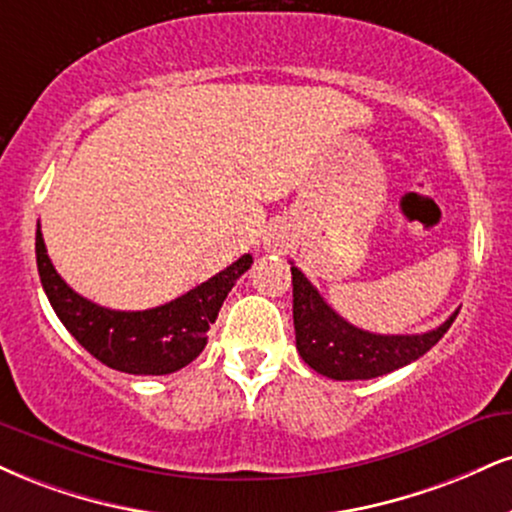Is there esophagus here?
<instances>
[{"mask_svg": "<svg viewBox=\"0 0 512 512\" xmlns=\"http://www.w3.org/2000/svg\"><path fill=\"white\" fill-rule=\"evenodd\" d=\"M288 248V233L281 229V226H272L267 233H264V250L267 252H281Z\"/></svg>", "mask_w": 512, "mask_h": 512, "instance_id": "1", "label": "esophagus"}]
</instances>
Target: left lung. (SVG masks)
Masks as SVG:
<instances>
[{
	"mask_svg": "<svg viewBox=\"0 0 512 512\" xmlns=\"http://www.w3.org/2000/svg\"><path fill=\"white\" fill-rule=\"evenodd\" d=\"M295 346L303 360L322 377L336 381L374 379L410 365L441 341L458 310L427 334L384 336L357 329L336 315L307 276L291 264Z\"/></svg>",
	"mask_w": 512,
	"mask_h": 512,
	"instance_id": "left-lung-1",
	"label": "left lung"
}]
</instances>
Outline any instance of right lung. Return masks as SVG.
Instances as JSON below:
<instances>
[{
	"mask_svg": "<svg viewBox=\"0 0 512 512\" xmlns=\"http://www.w3.org/2000/svg\"><path fill=\"white\" fill-rule=\"evenodd\" d=\"M35 255L49 305L69 334L102 365L143 377L178 372L202 353L209 326L217 319L226 295L252 264V255H243L171 303L143 312H121L92 303L61 279L47 257L40 221Z\"/></svg>",
	"mask_w": 512,
	"mask_h": 512,
	"instance_id": "right-lung-1",
	"label": "right lung"
}]
</instances>
